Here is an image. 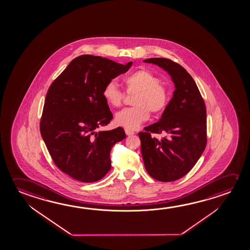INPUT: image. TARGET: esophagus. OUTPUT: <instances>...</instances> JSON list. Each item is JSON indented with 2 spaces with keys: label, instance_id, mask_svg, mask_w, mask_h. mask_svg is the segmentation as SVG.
I'll list each match as a JSON object with an SVG mask.
<instances>
[{
  "label": "esophagus",
  "instance_id": "1",
  "mask_svg": "<svg viewBox=\"0 0 250 250\" xmlns=\"http://www.w3.org/2000/svg\"><path fill=\"white\" fill-rule=\"evenodd\" d=\"M125 134H126L127 136H131L135 134L134 131H131V130H129V129H125Z\"/></svg>",
  "mask_w": 250,
  "mask_h": 250
}]
</instances>
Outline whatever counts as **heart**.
I'll use <instances>...</instances> for the list:
<instances>
[{"label":"heart","instance_id":"heart-1","mask_svg":"<svg viewBox=\"0 0 250 250\" xmlns=\"http://www.w3.org/2000/svg\"><path fill=\"white\" fill-rule=\"evenodd\" d=\"M128 93L136 92L132 104L136 106L125 108L115 116V122L120 126L134 130L148 120L150 111L160 114L167 106L170 95L160 78L147 69H139L124 78ZM103 97L108 104L119 107L125 99V92L111 80L104 86Z\"/></svg>","mask_w":250,"mask_h":250}]
</instances>
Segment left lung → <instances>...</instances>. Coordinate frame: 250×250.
<instances>
[{"instance_id": "left-lung-1", "label": "left lung", "mask_w": 250, "mask_h": 250, "mask_svg": "<svg viewBox=\"0 0 250 250\" xmlns=\"http://www.w3.org/2000/svg\"><path fill=\"white\" fill-rule=\"evenodd\" d=\"M172 78L175 90L160 120L139 132L144 164L150 176L170 182L185 176L201 158L207 145V111L191 75L167 58H149ZM151 133H164L158 140Z\"/></svg>"}]
</instances>
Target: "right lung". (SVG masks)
Wrapping results in <instances>:
<instances>
[{
	"label": "right lung",
	"mask_w": 250,
	"mask_h": 250,
	"mask_svg": "<svg viewBox=\"0 0 250 250\" xmlns=\"http://www.w3.org/2000/svg\"><path fill=\"white\" fill-rule=\"evenodd\" d=\"M131 64L82 55L70 62L49 86L40 122L41 135L54 163L75 180L95 182L111 169V148L126 135L122 127L98 131L113 118L103 88L125 73Z\"/></svg>",
	"instance_id": "add662e5"
}]
</instances>
